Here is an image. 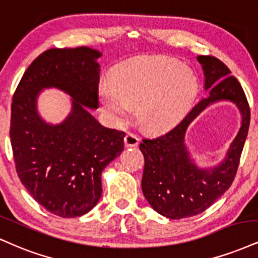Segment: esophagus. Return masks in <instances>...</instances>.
Instances as JSON below:
<instances>
[{"label":"esophagus","instance_id":"1","mask_svg":"<svg viewBox=\"0 0 258 258\" xmlns=\"http://www.w3.org/2000/svg\"><path fill=\"white\" fill-rule=\"evenodd\" d=\"M123 142H125V147H137L139 144V138L133 133H127L123 138Z\"/></svg>","mask_w":258,"mask_h":258}]
</instances>
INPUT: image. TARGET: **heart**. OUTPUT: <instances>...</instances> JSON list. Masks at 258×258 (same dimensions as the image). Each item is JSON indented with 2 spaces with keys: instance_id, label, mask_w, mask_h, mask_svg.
I'll list each match as a JSON object with an SVG mask.
<instances>
[{
  "instance_id": "1",
  "label": "heart",
  "mask_w": 258,
  "mask_h": 258,
  "mask_svg": "<svg viewBox=\"0 0 258 258\" xmlns=\"http://www.w3.org/2000/svg\"><path fill=\"white\" fill-rule=\"evenodd\" d=\"M113 86L99 90L105 113L117 122L130 117L131 107L143 128L163 131L184 116L197 94L192 71L167 56H141L119 64L113 73Z\"/></svg>"
}]
</instances>
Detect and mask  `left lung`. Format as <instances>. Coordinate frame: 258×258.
<instances>
[{
	"label": "left lung",
	"instance_id": "8db88e82",
	"mask_svg": "<svg viewBox=\"0 0 258 258\" xmlns=\"http://www.w3.org/2000/svg\"><path fill=\"white\" fill-rule=\"evenodd\" d=\"M197 60L204 71V89L209 90V96L195 104L172 130L157 137L143 138L139 144L145 161L143 194L154 210L168 219L198 215L228 190L237 174L249 131L250 107L240 83L219 58L200 55ZM223 99L237 104L242 126L221 164L210 170L198 169L183 143L185 128L204 107Z\"/></svg>",
	"mask_w": 258,
	"mask_h": 258
}]
</instances>
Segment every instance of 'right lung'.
Segmentation results:
<instances>
[{"instance_id":"add662e5","label":"right lung","mask_w":258,"mask_h":258,"mask_svg":"<svg viewBox=\"0 0 258 258\" xmlns=\"http://www.w3.org/2000/svg\"><path fill=\"white\" fill-rule=\"evenodd\" d=\"M101 52L88 46L49 49L24 73L12 101L11 143L20 181L42 207L61 218L89 213L102 195V170L123 150L125 133L98 123ZM73 97L63 123L50 125L36 113L42 88Z\"/></svg>"}]
</instances>
